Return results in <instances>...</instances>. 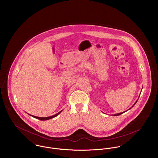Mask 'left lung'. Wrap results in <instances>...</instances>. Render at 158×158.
I'll return each mask as SVG.
<instances>
[{
    "label": "left lung",
    "instance_id": "1",
    "mask_svg": "<svg viewBox=\"0 0 158 158\" xmlns=\"http://www.w3.org/2000/svg\"><path fill=\"white\" fill-rule=\"evenodd\" d=\"M137 100H137V101H136V102H135V104H134V105H133V106H132V107H133V106H134V105H135V103H137ZM132 107H131V108H132ZM131 108H130V109H131ZM129 110H130V109H129ZM123 112H122V113H117V114H114V115H115V116H116V115H120V114H123Z\"/></svg>",
    "mask_w": 158,
    "mask_h": 158
}]
</instances>
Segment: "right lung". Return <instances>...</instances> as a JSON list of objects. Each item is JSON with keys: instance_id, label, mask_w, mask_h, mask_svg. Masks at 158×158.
<instances>
[{"instance_id": "1", "label": "right lung", "mask_w": 158, "mask_h": 158, "mask_svg": "<svg viewBox=\"0 0 158 158\" xmlns=\"http://www.w3.org/2000/svg\"><path fill=\"white\" fill-rule=\"evenodd\" d=\"M63 111V110H62ZM60 111L59 113H56V114H55V115H52V116H49V117H36V116H35V115H30V114H29L30 115H31V116H32L33 117H34V118H38V119H39V120H48V119H50V118H53V117H56L59 114H60V113H61V111Z\"/></svg>"}]
</instances>
